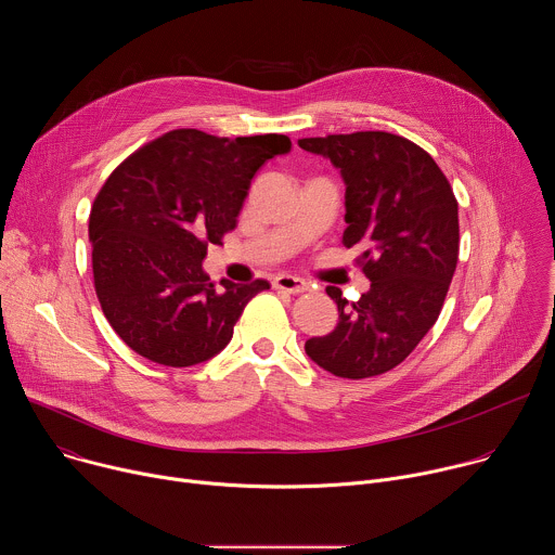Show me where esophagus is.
I'll return each instance as SVG.
<instances>
[{
  "label": "esophagus",
  "mask_w": 555,
  "mask_h": 555,
  "mask_svg": "<svg viewBox=\"0 0 555 555\" xmlns=\"http://www.w3.org/2000/svg\"><path fill=\"white\" fill-rule=\"evenodd\" d=\"M274 287L283 289V292H289V294H302V292L309 289V283L298 279V276H292V274H279L274 279Z\"/></svg>",
  "instance_id": "obj_1"
}]
</instances>
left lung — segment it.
Instances as JSON below:
<instances>
[{"instance_id": "obj_1", "label": "left lung", "mask_w": 555, "mask_h": 555, "mask_svg": "<svg viewBox=\"0 0 555 555\" xmlns=\"http://www.w3.org/2000/svg\"><path fill=\"white\" fill-rule=\"evenodd\" d=\"M323 153L347 184L343 244L371 281L358 302L338 287V327L305 343L325 371L375 377L404 362L437 323L459 261V204L443 171L420 144L388 131L302 138Z\"/></svg>"}]
</instances>
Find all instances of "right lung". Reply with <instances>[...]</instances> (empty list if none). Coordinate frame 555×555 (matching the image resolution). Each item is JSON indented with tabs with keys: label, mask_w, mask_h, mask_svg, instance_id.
<instances>
[{
	"label": "right lung",
	"mask_w": 555,
	"mask_h": 555,
	"mask_svg": "<svg viewBox=\"0 0 555 555\" xmlns=\"http://www.w3.org/2000/svg\"><path fill=\"white\" fill-rule=\"evenodd\" d=\"M287 135L217 138L173 129L133 151L101 186L90 212L94 289L114 332L142 358L193 366L219 353L257 279L223 281L202 270L208 244L234 230L261 165Z\"/></svg>",
	"instance_id": "1"
}]
</instances>
